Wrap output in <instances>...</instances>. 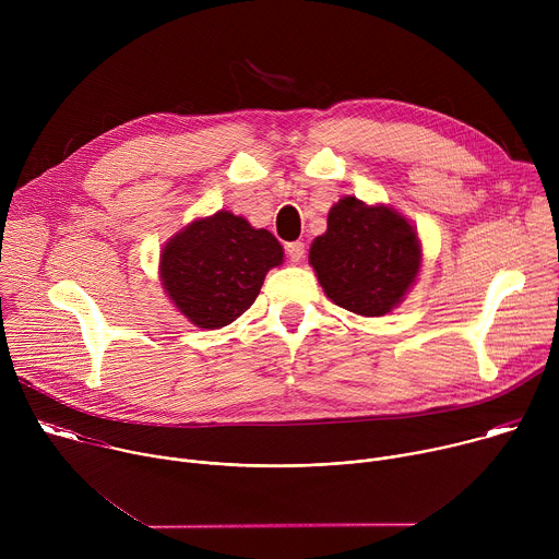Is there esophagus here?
Wrapping results in <instances>:
<instances>
[{"label": "esophagus", "mask_w": 559, "mask_h": 559, "mask_svg": "<svg viewBox=\"0 0 559 559\" xmlns=\"http://www.w3.org/2000/svg\"><path fill=\"white\" fill-rule=\"evenodd\" d=\"M285 250H287V257H289L294 263L302 261V257H305V243H300V241H292V243H287V246H285Z\"/></svg>", "instance_id": "obj_1"}]
</instances>
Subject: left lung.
Wrapping results in <instances>:
<instances>
[{
    "label": "left lung",
    "instance_id": "left-lung-1",
    "mask_svg": "<svg viewBox=\"0 0 559 559\" xmlns=\"http://www.w3.org/2000/svg\"><path fill=\"white\" fill-rule=\"evenodd\" d=\"M309 265L328 298L360 316H384L403 302L423 265L416 227L389 205L343 197L316 236Z\"/></svg>",
    "mask_w": 559,
    "mask_h": 559
}]
</instances>
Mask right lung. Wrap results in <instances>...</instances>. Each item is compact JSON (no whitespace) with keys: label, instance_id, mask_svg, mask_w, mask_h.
Wrapping results in <instances>:
<instances>
[{"label":"right lung","instance_id":"right-lung-1","mask_svg":"<svg viewBox=\"0 0 559 559\" xmlns=\"http://www.w3.org/2000/svg\"><path fill=\"white\" fill-rule=\"evenodd\" d=\"M281 263L283 248L272 231L218 210L170 238L158 276L192 325L221 330L252 307L265 274Z\"/></svg>","mask_w":559,"mask_h":559}]
</instances>
